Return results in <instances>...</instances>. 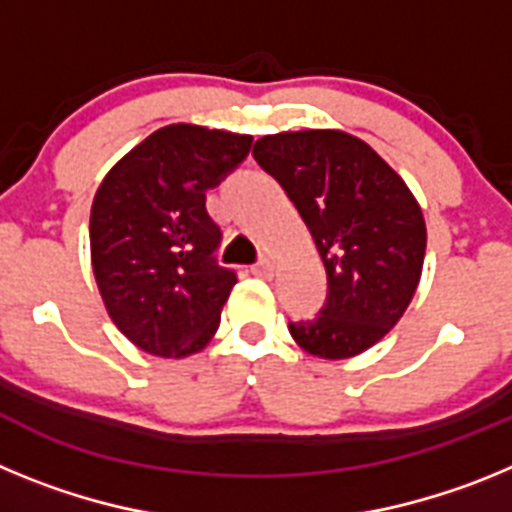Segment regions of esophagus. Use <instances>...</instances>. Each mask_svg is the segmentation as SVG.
I'll return each mask as SVG.
<instances>
[{"label": "esophagus", "mask_w": 512, "mask_h": 512, "mask_svg": "<svg viewBox=\"0 0 512 512\" xmlns=\"http://www.w3.org/2000/svg\"><path fill=\"white\" fill-rule=\"evenodd\" d=\"M251 274L253 277H261V279H271L274 277V264L269 259H261L259 264L251 266Z\"/></svg>", "instance_id": "1"}]
</instances>
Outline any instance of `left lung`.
<instances>
[{"instance_id": "left-lung-1", "label": "left lung", "mask_w": 512, "mask_h": 512, "mask_svg": "<svg viewBox=\"0 0 512 512\" xmlns=\"http://www.w3.org/2000/svg\"><path fill=\"white\" fill-rule=\"evenodd\" d=\"M253 158L297 207L328 274L320 315L289 333L318 359L364 354L397 325L420 284L428 235L415 194L346 130L264 135Z\"/></svg>"}]
</instances>
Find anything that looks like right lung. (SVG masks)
<instances>
[{
    "label": "right lung",
    "mask_w": 512,
    "mask_h": 512,
    "mask_svg": "<svg viewBox=\"0 0 512 512\" xmlns=\"http://www.w3.org/2000/svg\"><path fill=\"white\" fill-rule=\"evenodd\" d=\"M251 135L174 122L107 171L89 215L104 310L133 346L184 359L207 346L235 287L212 259L220 228L205 192L251 151Z\"/></svg>",
    "instance_id": "obj_1"
}]
</instances>
